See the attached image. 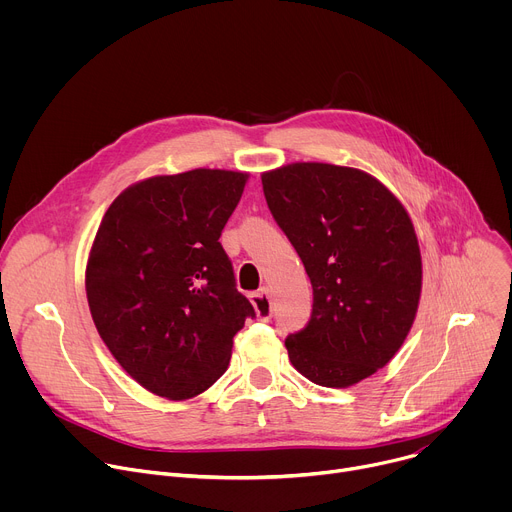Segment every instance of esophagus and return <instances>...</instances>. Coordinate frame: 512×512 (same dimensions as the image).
I'll use <instances>...</instances> for the list:
<instances>
[{"mask_svg":"<svg viewBox=\"0 0 512 512\" xmlns=\"http://www.w3.org/2000/svg\"><path fill=\"white\" fill-rule=\"evenodd\" d=\"M251 304L255 308V314L259 320H269L273 310H271V296H269V289L263 287L259 291H255V294H251Z\"/></svg>","mask_w":512,"mask_h":512,"instance_id":"obj_1","label":"esophagus"}]
</instances>
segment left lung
<instances>
[{"mask_svg":"<svg viewBox=\"0 0 512 512\" xmlns=\"http://www.w3.org/2000/svg\"><path fill=\"white\" fill-rule=\"evenodd\" d=\"M261 182L314 289L308 326L285 338L289 362L320 387H352L383 369L413 326L421 253L411 216L358 168L296 162Z\"/></svg>","mask_w":512,"mask_h":512,"instance_id":"1","label":"left lung"}]
</instances>
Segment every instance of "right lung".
<instances>
[{
  "instance_id": "1",
  "label": "right lung",
  "mask_w": 512,
  "mask_h": 512,
  "mask_svg": "<svg viewBox=\"0 0 512 512\" xmlns=\"http://www.w3.org/2000/svg\"><path fill=\"white\" fill-rule=\"evenodd\" d=\"M247 172L196 168L125 188L89 251L93 322L123 371L170 401L204 393L229 367L255 310L218 243Z\"/></svg>"
}]
</instances>
